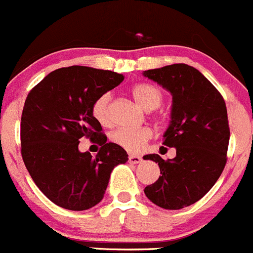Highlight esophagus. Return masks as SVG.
Returning a JSON list of instances; mask_svg holds the SVG:
<instances>
[{
  "label": "esophagus",
  "mask_w": 253,
  "mask_h": 253,
  "mask_svg": "<svg viewBox=\"0 0 253 253\" xmlns=\"http://www.w3.org/2000/svg\"><path fill=\"white\" fill-rule=\"evenodd\" d=\"M141 156L139 155H129V163L130 164H139V163H141Z\"/></svg>",
  "instance_id": "34e87169"
}]
</instances>
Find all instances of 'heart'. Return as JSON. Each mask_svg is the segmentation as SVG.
<instances>
[{"mask_svg":"<svg viewBox=\"0 0 253 253\" xmlns=\"http://www.w3.org/2000/svg\"><path fill=\"white\" fill-rule=\"evenodd\" d=\"M131 94L135 102L145 110H154L160 107L164 99V94L155 85L146 83H139L131 88ZM110 93H104L95 99L92 107V114L98 123L102 125H109L112 123L110 115ZM153 133L149 128H119L112 134L113 143L122 146L125 150L135 153L144 146V144L151 138Z\"/></svg>","mask_w":253,"mask_h":253,"instance_id":"1","label":"heart"}]
</instances>
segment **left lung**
<instances>
[{"label":"left lung","instance_id":"1","mask_svg":"<svg viewBox=\"0 0 253 253\" xmlns=\"http://www.w3.org/2000/svg\"><path fill=\"white\" fill-rule=\"evenodd\" d=\"M143 76L172 95L165 146L176 149L174 159L149 154L160 168L159 179L144 190L159 208L180 210L205 196L226 165L230 128L225 100L203 73L184 63L149 69Z\"/></svg>","mask_w":253,"mask_h":253}]
</instances>
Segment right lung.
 Returning <instances> with one entry per match:
<instances>
[{"label": "right lung", "instance_id": "1", "mask_svg": "<svg viewBox=\"0 0 253 253\" xmlns=\"http://www.w3.org/2000/svg\"><path fill=\"white\" fill-rule=\"evenodd\" d=\"M124 81L112 71L72 66L50 72L28 93L21 118V153L38 189L52 203L83 211L102 201L113 169L128 154L107 143L92 114L93 103ZM85 136L101 145L95 157L81 153Z\"/></svg>", "mask_w": 253, "mask_h": 253}]
</instances>
